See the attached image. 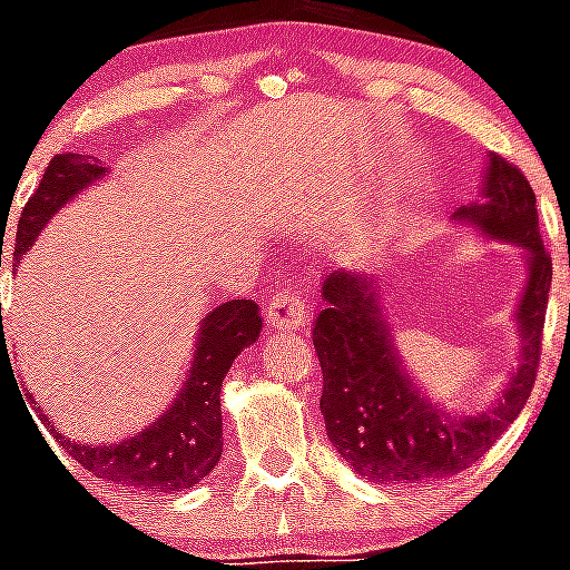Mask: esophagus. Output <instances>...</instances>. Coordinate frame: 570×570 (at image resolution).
<instances>
[{
    "mask_svg": "<svg viewBox=\"0 0 570 570\" xmlns=\"http://www.w3.org/2000/svg\"><path fill=\"white\" fill-rule=\"evenodd\" d=\"M308 317L306 303L301 301V292L295 284L275 286L267 301V323L275 328H303Z\"/></svg>",
    "mask_w": 570,
    "mask_h": 570,
    "instance_id": "34e87169",
    "label": "esophagus"
}]
</instances>
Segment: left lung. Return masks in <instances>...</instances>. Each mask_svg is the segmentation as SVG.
<instances>
[{
    "instance_id": "1",
    "label": "left lung",
    "mask_w": 570,
    "mask_h": 570,
    "mask_svg": "<svg viewBox=\"0 0 570 570\" xmlns=\"http://www.w3.org/2000/svg\"><path fill=\"white\" fill-rule=\"evenodd\" d=\"M482 197V203L462 206L456 217L493 239L515 242L529 258V281L518 306L521 364L501 401L488 412L449 417L420 395L403 373L384 314L375 306L379 289L373 278L334 269L323 281V308L312 331L323 367L320 412L331 445L358 476L381 484L454 476L488 454L527 406L540 367L554 269L540 239L534 191L521 169L493 153Z\"/></svg>"
}]
</instances>
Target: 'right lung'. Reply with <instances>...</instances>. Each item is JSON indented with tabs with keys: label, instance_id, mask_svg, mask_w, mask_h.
Returning <instances> with one entry per match:
<instances>
[{
	"label": "right lung",
	"instance_id": "obj_1",
	"mask_svg": "<svg viewBox=\"0 0 570 570\" xmlns=\"http://www.w3.org/2000/svg\"><path fill=\"white\" fill-rule=\"evenodd\" d=\"M99 175H105V167H99V161L91 164L88 156H77V153H60L49 161L36 195L27 200L19 217L16 262L30 250L36 236L58 214V208ZM258 334H262V312L253 301H228L212 308L200 325L197 353L184 392L150 429L119 445H77L60 434L55 438L60 440L66 454L75 456L82 471L119 488H141L153 493L195 488L203 476L214 471L223 454L219 390H223L225 373L242 347L253 345Z\"/></svg>",
	"mask_w": 570,
	"mask_h": 570
}]
</instances>
